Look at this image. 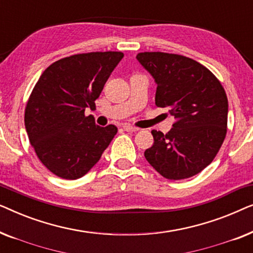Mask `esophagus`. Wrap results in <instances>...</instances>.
<instances>
[{
	"label": "esophagus",
	"mask_w": 253,
	"mask_h": 253,
	"mask_svg": "<svg viewBox=\"0 0 253 253\" xmlns=\"http://www.w3.org/2000/svg\"><path fill=\"white\" fill-rule=\"evenodd\" d=\"M123 129H124V131H127V132H136V131H138V127L129 126V124H124Z\"/></svg>",
	"instance_id": "34e87169"
}]
</instances>
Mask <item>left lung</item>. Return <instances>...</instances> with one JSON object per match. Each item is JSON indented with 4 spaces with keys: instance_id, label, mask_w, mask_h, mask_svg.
Returning a JSON list of instances; mask_svg holds the SVG:
<instances>
[{
    "instance_id": "8db88e82",
    "label": "left lung",
    "mask_w": 253,
    "mask_h": 253,
    "mask_svg": "<svg viewBox=\"0 0 253 253\" xmlns=\"http://www.w3.org/2000/svg\"><path fill=\"white\" fill-rule=\"evenodd\" d=\"M157 84L155 105L176 119L164 134L153 130L148 164L168 179H184L206 168L227 133L228 99L217 78L192 58L145 51L136 56Z\"/></svg>"
}]
</instances>
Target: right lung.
Returning a JSON list of instances; mask_svg holds the SVG:
<instances>
[{"instance_id":"add662e5","label":"right lung","mask_w":253,"mask_h":253,"mask_svg":"<svg viewBox=\"0 0 253 253\" xmlns=\"http://www.w3.org/2000/svg\"><path fill=\"white\" fill-rule=\"evenodd\" d=\"M123 56L121 51H96L64 57L49 65L34 86L25 129L39 160L58 177L87 174L117 133L113 124L96 126L85 109L94 107Z\"/></svg>"}]
</instances>
